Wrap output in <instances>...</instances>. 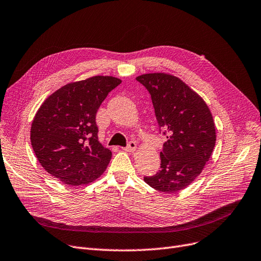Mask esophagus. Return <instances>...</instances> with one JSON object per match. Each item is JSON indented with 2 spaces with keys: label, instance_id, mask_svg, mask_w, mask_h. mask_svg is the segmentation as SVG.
Here are the masks:
<instances>
[{
  "label": "esophagus",
  "instance_id": "esophagus-1",
  "mask_svg": "<svg viewBox=\"0 0 261 261\" xmlns=\"http://www.w3.org/2000/svg\"><path fill=\"white\" fill-rule=\"evenodd\" d=\"M124 151H129V152H133L134 150L137 149V144L134 143V142H129L128 143V146L127 147H124V148H122Z\"/></svg>",
  "mask_w": 261,
  "mask_h": 261
}]
</instances>
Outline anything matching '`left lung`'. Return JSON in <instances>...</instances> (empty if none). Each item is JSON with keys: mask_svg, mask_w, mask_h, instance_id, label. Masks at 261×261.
Wrapping results in <instances>:
<instances>
[{"mask_svg": "<svg viewBox=\"0 0 261 261\" xmlns=\"http://www.w3.org/2000/svg\"><path fill=\"white\" fill-rule=\"evenodd\" d=\"M151 95L160 131L168 141L160 152L157 174L146 184L165 194L188 187L204 169L216 143L213 116L205 101L178 77L148 73L137 77Z\"/></svg>", "mask_w": 261, "mask_h": 261, "instance_id": "1", "label": "left lung"}]
</instances>
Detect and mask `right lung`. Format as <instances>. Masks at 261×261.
Masks as SVG:
<instances>
[{
    "mask_svg": "<svg viewBox=\"0 0 261 261\" xmlns=\"http://www.w3.org/2000/svg\"><path fill=\"white\" fill-rule=\"evenodd\" d=\"M121 80L92 76L56 90L37 110L30 140L41 166L63 184L88 185L108 168L112 151L98 139L95 115Z\"/></svg>",
    "mask_w": 261,
    "mask_h": 261,
    "instance_id": "obj_1",
    "label": "right lung"
}]
</instances>
